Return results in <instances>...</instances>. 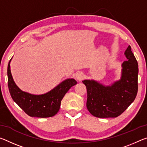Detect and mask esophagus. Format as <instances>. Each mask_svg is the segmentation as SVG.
I'll list each match as a JSON object with an SVG mask.
<instances>
[{
  "label": "esophagus",
  "mask_w": 147,
  "mask_h": 147,
  "mask_svg": "<svg viewBox=\"0 0 147 147\" xmlns=\"http://www.w3.org/2000/svg\"><path fill=\"white\" fill-rule=\"evenodd\" d=\"M84 78V74L82 72H78L76 74V78L79 81H81Z\"/></svg>",
  "instance_id": "obj_1"
}]
</instances>
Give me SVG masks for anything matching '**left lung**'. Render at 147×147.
Wrapping results in <instances>:
<instances>
[{"instance_id":"8db88e82","label":"left lung","mask_w":147,"mask_h":147,"mask_svg":"<svg viewBox=\"0 0 147 147\" xmlns=\"http://www.w3.org/2000/svg\"><path fill=\"white\" fill-rule=\"evenodd\" d=\"M124 54L121 79L105 87L94 80L82 81L88 93L86 106L96 117H117L133 102L138 90V63L129 45Z\"/></svg>"}]
</instances>
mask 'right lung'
<instances>
[{"label":"right lung","instance_id":"add662e5","mask_svg":"<svg viewBox=\"0 0 147 147\" xmlns=\"http://www.w3.org/2000/svg\"><path fill=\"white\" fill-rule=\"evenodd\" d=\"M10 61L11 59L7 71L8 86L9 93L15 102L30 117L45 118L55 115L58 112L64 95L72 86L77 84V82L73 78L65 80L48 93L34 95L21 91L15 84L10 71Z\"/></svg>","mask_w":147,"mask_h":147}]
</instances>
